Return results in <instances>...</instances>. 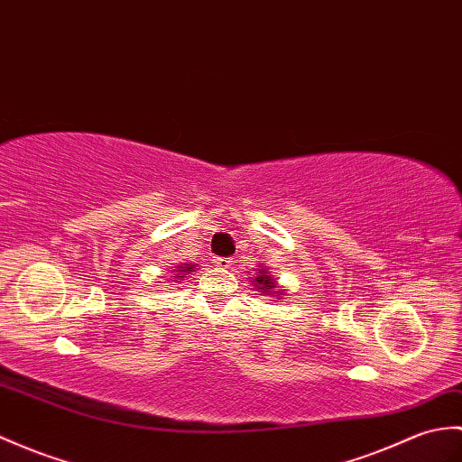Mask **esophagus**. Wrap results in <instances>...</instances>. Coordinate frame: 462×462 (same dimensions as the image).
I'll return each instance as SVG.
<instances>
[{"label":"esophagus","mask_w":462,"mask_h":462,"mask_svg":"<svg viewBox=\"0 0 462 462\" xmlns=\"http://www.w3.org/2000/svg\"><path fill=\"white\" fill-rule=\"evenodd\" d=\"M212 263L220 267V270H228V267L232 265V257H217V260H214Z\"/></svg>","instance_id":"esophagus-1"}]
</instances>
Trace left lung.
<instances>
[{
    "mask_svg": "<svg viewBox=\"0 0 462 462\" xmlns=\"http://www.w3.org/2000/svg\"><path fill=\"white\" fill-rule=\"evenodd\" d=\"M255 285H257V289H262L263 293H275V299L280 297V295H283V293H280V291H272V289L275 287L273 285V280L270 275H267V272L265 270H257V277H255Z\"/></svg>",
    "mask_w": 462,
    "mask_h": 462,
    "instance_id": "1",
    "label": "left lung"
}]
</instances>
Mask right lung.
I'll list each match as a JSON object with an SVG mask.
<instances>
[{
  "mask_svg": "<svg viewBox=\"0 0 462 462\" xmlns=\"http://www.w3.org/2000/svg\"><path fill=\"white\" fill-rule=\"evenodd\" d=\"M192 270V265H189L187 263V267H182V270H179V272H182V273H189ZM177 277H182V275H177Z\"/></svg>",
  "mask_w": 462,
  "mask_h": 462,
  "instance_id": "1",
  "label": "right lung"
}]
</instances>
